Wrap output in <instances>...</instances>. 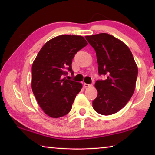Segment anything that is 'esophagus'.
<instances>
[{
  "mask_svg": "<svg viewBox=\"0 0 155 155\" xmlns=\"http://www.w3.org/2000/svg\"><path fill=\"white\" fill-rule=\"evenodd\" d=\"M84 86H85V87H91L92 85H90V84H87V83H84L83 84Z\"/></svg>",
  "mask_w": 155,
  "mask_h": 155,
  "instance_id": "1",
  "label": "esophagus"
}]
</instances>
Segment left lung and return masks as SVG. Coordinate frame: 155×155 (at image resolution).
Instances as JSON below:
<instances>
[{
    "label": "left lung",
    "instance_id": "8db88e82",
    "mask_svg": "<svg viewBox=\"0 0 155 155\" xmlns=\"http://www.w3.org/2000/svg\"><path fill=\"white\" fill-rule=\"evenodd\" d=\"M96 51L98 74L107 75L97 81L98 96L92 102L98 114L109 115L119 111L132 97L137 77V65L128 47L108 33L85 36Z\"/></svg>",
    "mask_w": 155,
    "mask_h": 155
}]
</instances>
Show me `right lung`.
Instances as JSON below:
<instances>
[{
  "instance_id": "1",
  "label": "right lung",
  "mask_w": 155,
  "mask_h": 155,
  "mask_svg": "<svg viewBox=\"0 0 155 155\" xmlns=\"http://www.w3.org/2000/svg\"><path fill=\"white\" fill-rule=\"evenodd\" d=\"M87 45L83 36L59 35L47 41L34 60L31 88L39 105L48 116L58 118L71 110L83 85L63 77L67 70L73 74L72 59Z\"/></svg>"
}]
</instances>
